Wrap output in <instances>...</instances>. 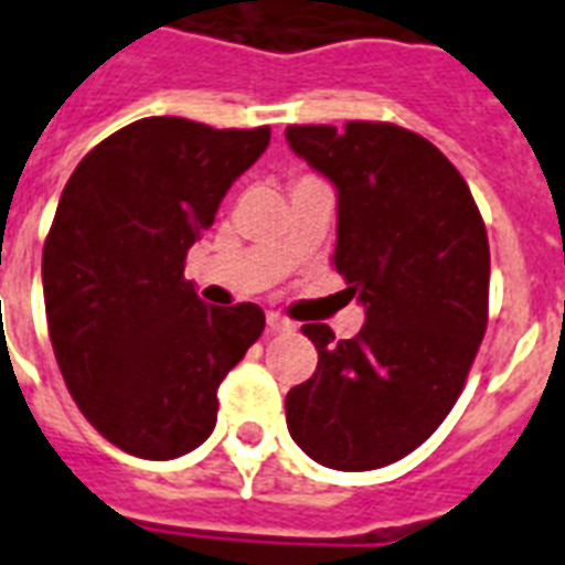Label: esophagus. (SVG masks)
Listing matches in <instances>:
<instances>
[{
    "mask_svg": "<svg viewBox=\"0 0 565 565\" xmlns=\"http://www.w3.org/2000/svg\"><path fill=\"white\" fill-rule=\"evenodd\" d=\"M268 330L270 332H295V321H288L286 315L268 312Z\"/></svg>",
    "mask_w": 565,
    "mask_h": 565,
    "instance_id": "34e87169",
    "label": "esophagus"
}]
</instances>
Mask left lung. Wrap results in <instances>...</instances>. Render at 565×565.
<instances>
[{
  "label": "left lung",
  "mask_w": 565,
  "mask_h": 565,
  "mask_svg": "<svg viewBox=\"0 0 565 565\" xmlns=\"http://www.w3.org/2000/svg\"><path fill=\"white\" fill-rule=\"evenodd\" d=\"M339 191L332 265L365 306L353 339L303 323L318 369L286 397L291 439L327 469L404 460L457 404L489 321V238L466 179L395 124L288 126Z\"/></svg>",
  "instance_id": "obj_1"
}]
</instances>
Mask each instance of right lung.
<instances>
[{
  "instance_id": "1",
  "label": "right lung",
  "mask_w": 565,
  "mask_h": 565,
  "mask_svg": "<svg viewBox=\"0 0 565 565\" xmlns=\"http://www.w3.org/2000/svg\"><path fill=\"white\" fill-rule=\"evenodd\" d=\"M268 126L212 129L143 117L78 161L43 244V300L61 377L105 439L173 460L217 422V386L265 330L256 303L205 306L188 247Z\"/></svg>"
}]
</instances>
